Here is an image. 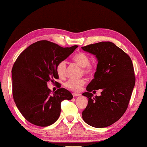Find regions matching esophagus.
Masks as SVG:
<instances>
[{"mask_svg":"<svg viewBox=\"0 0 147 147\" xmlns=\"http://www.w3.org/2000/svg\"><path fill=\"white\" fill-rule=\"evenodd\" d=\"M73 95L74 97H76V96H80L81 94H79V93H76V92H73Z\"/></svg>","mask_w":147,"mask_h":147,"instance_id":"34e87169","label":"esophagus"}]
</instances>
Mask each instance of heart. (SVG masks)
Masks as SVG:
<instances>
[{"label":"heart","instance_id":"heart-1","mask_svg":"<svg viewBox=\"0 0 147 147\" xmlns=\"http://www.w3.org/2000/svg\"><path fill=\"white\" fill-rule=\"evenodd\" d=\"M73 60L82 67L83 72L90 74L94 71V65L90 63V57L84 53L80 52L73 57ZM57 73L60 77H64L66 74V62L61 61L57 66ZM85 84L84 79H69L65 83V86L73 91H79Z\"/></svg>","mask_w":147,"mask_h":147}]
</instances>
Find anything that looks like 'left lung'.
<instances>
[{"mask_svg":"<svg viewBox=\"0 0 147 147\" xmlns=\"http://www.w3.org/2000/svg\"><path fill=\"white\" fill-rule=\"evenodd\" d=\"M95 56L98 61L94 78L82 95L88 104L82 112V118L96 128L110 126L125 113L135 85L133 64L127 53L113 42H101L82 47ZM101 89L100 97L90 92Z\"/></svg>","mask_w":147,"mask_h":147,"instance_id":"left-lung-1","label":"left lung"}]
</instances>
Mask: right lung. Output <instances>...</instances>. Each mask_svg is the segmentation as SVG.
<instances>
[{"instance_id":"right-lung-1","label":"right lung","mask_w":147,"mask_h":147,"mask_svg":"<svg viewBox=\"0 0 147 147\" xmlns=\"http://www.w3.org/2000/svg\"><path fill=\"white\" fill-rule=\"evenodd\" d=\"M77 47H62L40 40L26 48L15 61L11 71L13 99L20 113L31 123L40 127L53 124L60 116L61 102L73 98L64 88L51 94L47 83L58 79V63Z\"/></svg>"}]
</instances>
